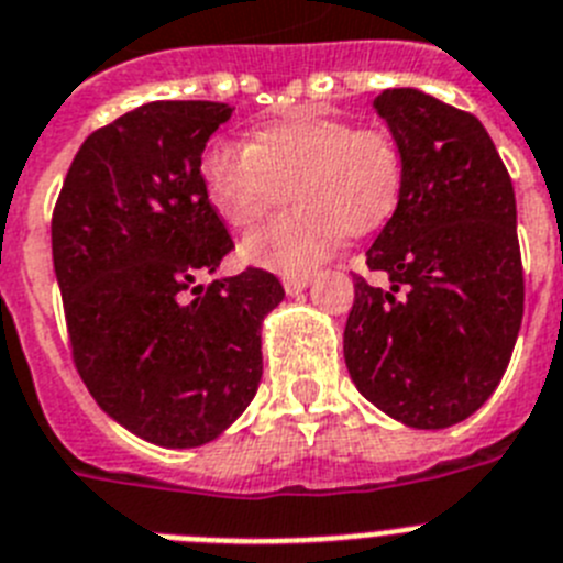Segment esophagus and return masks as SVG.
<instances>
[{"label": "esophagus", "instance_id": "34e87169", "mask_svg": "<svg viewBox=\"0 0 563 563\" xmlns=\"http://www.w3.org/2000/svg\"><path fill=\"white\" fill-rule=\"evenodd\" d=\"M311 286V275H286L283 277V288H286V295H300L306 288Z\"/></svg>", "mask_w": 563, "mask_h": 563}]
</instances>
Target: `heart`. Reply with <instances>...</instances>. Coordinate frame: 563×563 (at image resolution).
I'll use <instances>...</instances> for the list:
<instances>
[{
	"instance_id": "obj_1",
	"label": "heart",
	"mask_w": 563,
	"mask_h": 563,
	"mask_svg": "<svg viewBox=\"0 0 563 563\" xmlns=\"http://www.w3.org/2000/svg\"><path fill=\"white\" fill-rule=\"evenodd\" d=\"M214 209L234 229H249L286 203L300 207L254 229L241 252L277 272L320 266L349 232L368 234L388 221L405 184L397 141L379 126L297 112L257 126L249 144H212L200 161Z\"/></svg>"
}]
</instances>
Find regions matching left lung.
<instances>
[{
    "label": "left lung",
    "mask_w": 563,
    "mask_h": 563,
    "mask_svg": "<svg viewBox=\"0 0 563 563\" xmlns=\"http://www.w3.org/2000/svg\"><path fill=\"white\" fill-rule=\"evenodd\" d=\"M405 161L402 198L354 277L342 351L368 402L419 430L462 422L505 376L525 314L516 192L482 121L413 87L374 99Z\"/></svg>",
    "instance_id": "1"
}]
</instances>
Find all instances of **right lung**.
<instances>
[{
	"label": "right lung",
	"mask_w": 563,
	"mask_h": 563,
	"mask_svg": "<svg viewBox=\"0 0 563 563\" xmlns=\"http://www.w3.org/2000/svg\"><path fill=\"white\" fill-rule=\"evenodd\" d=\"M232 107L153 101L101 126L53 209V268L73 363L107 417L161 448L218 439L257 394L263 317L286 297L263 268L195 286L234 246L200 175Z\"/></svg>",
	"instance_id": "right-lung-1"
}]
</instances>
